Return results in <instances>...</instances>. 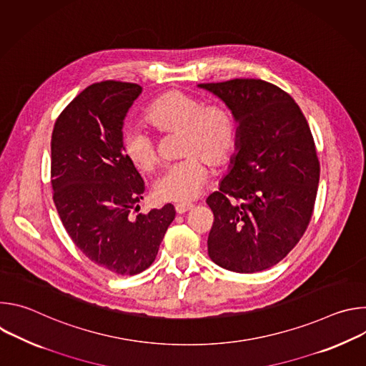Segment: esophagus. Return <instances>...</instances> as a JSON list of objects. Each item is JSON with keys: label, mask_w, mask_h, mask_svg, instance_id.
<instances>
[{"label": "esophagus", "mask_w": 366, "mask_h": 366, "mask_svg": "<svg viewBox=\"0 0 366 366\" xmlns=\"http://www.w3.org/2000/svg\"><path fill=\"white\" fill-rule=\"evenodd\" d=\"M192 207H194L192 204H177V205H175V210H177L178 214H184V213L189 212Z\"/></svg>", "instance_id": "esophagus-1"}]
</instances>
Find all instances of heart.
<instances>
[{"label":"heart","mask_w":366,"mask_h":366,"mask_svg":"<svg viewBox=\"0 0 366 366\" xmlns=\"http://www.w3.org/2000/svg\"><path fill=\"white\" fill-rule=\"evenodd\" d=\"M144 120L159 134L178 133L177 152L184 158L156 179L153 191L162 201H194L210 175L208 164L222 167L234 150L236 122L223 104H202L191 94L172 89L150 104ZM122 147L140 172H152L159 165L154 140L139 129L124 133Z\"/></svg>","instance_id":"b5f03b06"}]
</instances>
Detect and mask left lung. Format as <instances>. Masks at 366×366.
I'll return each mask as SVG.
<instances>
[{
    "mask_svg": "<svg viewBox=\"0 0 366 366\" xmlns=\"http://www.w3.org/2000/svg\"><path fill=\"white\" fill-rule=\"evenodd\" d=\"M198 86L219 97L237 123L229 174L207 198L214 214L208 256L239 274L268 269L300 242L315 210V139L298 104L271 82L240 78Z\"/></svg>",
    "mask_w": 366,
    "mask_h": 366,
    "instance_id": "1",
    "label": "left lung"
}]
</instances>
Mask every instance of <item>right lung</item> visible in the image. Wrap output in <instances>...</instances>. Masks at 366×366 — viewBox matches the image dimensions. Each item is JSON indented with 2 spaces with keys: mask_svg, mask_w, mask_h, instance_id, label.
Here are the masks:
<instances>
[{
  "mask_svg": "<svg viewBox=\"0 0 366 366\" xmlns=\"http://www.w3.org/2000/svg\"><path fill=\"white\" fill-rule=\"evenodd\" d=\"M142 86L102 81L78 94L51 133V188L69 237L94 264L119 275L147 269L175 219L172 204L132 216L144 182L123 153L124 117Z\"/></svg>",
  "mask_w": 366,
  "mask_h": 366,
  "instance_id": "1",
  "label": "right lung"
}]
</instances>
